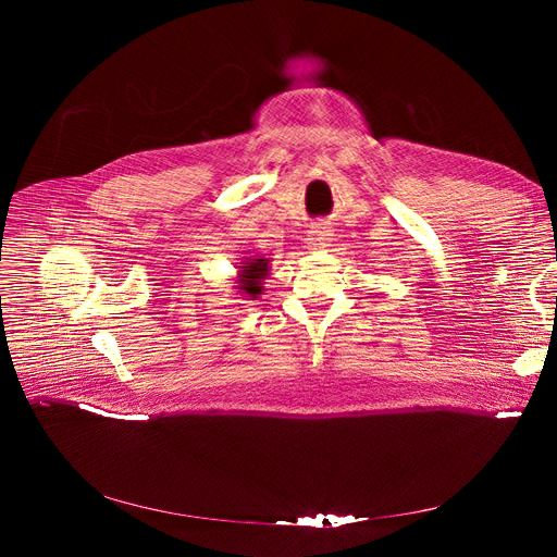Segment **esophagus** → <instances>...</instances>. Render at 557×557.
Returning <instances> with one entry per match:
<instances>
[{
	"label": "esophagus",
	"instance_id": "1",
	"mask_svg": "<svg viewBox=\"0 0 557 557\" xmlns=\"http://www.w3.org/2000/svg\"><path fill=\"white\" fill-rule=\"evenodd\" d=\"M333 240V228L329 224H314L308 233V247L310 249H324Z\"/></svg>",
	"mask_w": 557,
	"mask_h": 557
}]
</instances>
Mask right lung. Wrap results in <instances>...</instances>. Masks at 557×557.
<instances>
[{"label": "right lung", "mask_w": 557, "mask_h": 557, "mask_svg": "<svg viewBox=\"0 0 557 557\" xmlns=\"http://www.w3.org/2000/svg\"><path fill=\"white\" fill-rule=\"evenodd\" d=\"M235 269H237V273L233 277V282H235L233 288L237 293H243V297H249V299H256L258 295H262V290H264L262 284H264L269 271H271V260L269 258L249 256Z\"/></svg>", "instance_id": "1"}]
</instances>
